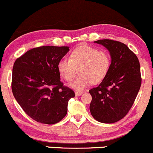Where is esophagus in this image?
<instances>
[{
	"instance_id": "esophagus-1",
	"label": "esophagus",
	"mask_w": 153,
	"mask_h": 153,
	"mask_svg": "<svg viewBox=\"0 0 153 153\" xmlns=\"http://www.w3.org/2000/svg\"><path fill=\"white\" fill-rule=\"evenodd\" d=\"M82 94H83V92H76V93H75V96H80Z\"/></svg>"
}]
</instances>
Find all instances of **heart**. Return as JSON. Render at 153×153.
I'll return each mask as SVG.
<instances>
[{"instance_id":"1","label":"heart","mask_w":153,"mask_h":153,"mask_svg":"<svg viewBox=\"0 0 153 153\" xmlns=\"http://www.w3.org/2000/svg\"><path fill=\"white\" fill-rule=\"evenodd\" d=\"M111 68V57L106 51L83 44L71 52L70 58H61L57 68L63 79L71 82L79 68V76L70 85L77 91H83L92 83H98L107 76Z\"/></svg>"}]
</instances>
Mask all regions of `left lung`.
I'll return each mask as SVG.
<instances>
[{"instance_id":"left-lung-1","label":"left lung","mask_w":153,"mask_h":153,"mask_svg":"<svg viewBox=\"0 0 153 153\" xmlns=\"http://www.w3.org/2000/svg\"><path fill=\"white\" fill-rule=\"evenodd\" d=\"M109 50L111 68L92 96L90 111L95 120L114 123L123 119L134 104L142 84L138 57L125 44L111 39L94 42Z\"/></svg>"}]
</instances>
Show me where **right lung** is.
I'll use <instances>...</instances> for the list:
<instances>
[{
  "label": "right lung",
  "mask_w": 153,
  "mask_h": 153,
  "mask_svg": "<svg viewBox=\"0 0 153 153\" xmlns=\"http://www.w3.org/2000/svg\"><path fill=\"white\" fill-rule=\"evenodd\" d=\"M68 47L43 46L31 49L14 62L11 90L30 117L44 124H55L66 115L74 92L63 85L57 68Z\"/></svg>",
  "instance_id": "obj_1"
}]
</instances>
